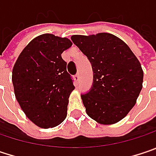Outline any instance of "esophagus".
Instances as JSON below:
<instances>
[{"mask_svg":"<svg viewBox=\"0 0 156 156\" xmlns=\"http://www.w3.org/2000/svg\"><path fill=\"white\" fill-rule=\"evenodd\" d=\"M79 79H80V77H79V74H76V75H74V76H73V80H74V82H75L76 83H78V82H79Z\"/></svg>","mask_w":156,"mask_h":156,"instance_id":"1","label":"esophagus"}]
</instances>
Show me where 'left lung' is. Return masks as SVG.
<instances>
[{"label":"left lung","mask_w":156,"mask_h":156,"mask_svg":"<svg viewBox=\"0 0 156 156\" xmlns=\"http://www.w3.org/2000/svg\"><path fill=\"white\" fill-rule=\"evenodd\" d=\"M73 42L91 63L93 84L82 95L86 113L97 122L115 124L132 109L142 90L144 73L128 45L108 33L73 35Z\"/></svg>","instance_id":"8db88e82"}]
</instances>
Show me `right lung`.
<instances>
[{
	"mask_svg": "<svg viewBox=\"0 0 156 156\" xmlns=\"http://www.w3.org/2000/svg\"><path fill=\"white\" fill-rule=\"evenodd\" d=\"M72 44L66 37L41 34L25 47L13 66L12 83L17 102L40 128L56 127L66 117L74 86L61 54Z\"/></svg>",
	"mask_w": 156,
	"mask_h": 156,
	"instance_id": "1",
	"label": "right lung"
}]
</instances>
